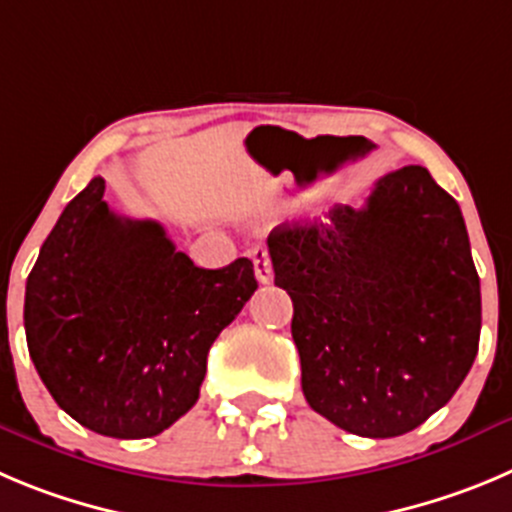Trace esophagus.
<instances>
[{
	"instance_id": "34e87169",
	"label": "esophagus",
	"mask_w": 512,
	"mask_h": 512,
	"mask_svg": "<svg viewBox=\"0 0 512 512\" xmlns=\"http://www.w3.org/2000/svg\"><path fill=\"white\" fill-rule=\"evenodd\" d=\"M250 260H252V267H255V275L260 283H270L272 280V262H270V252H267V247L257 245L250 250Z\"/></svg>"
}]
</instances>
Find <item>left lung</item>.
Returning a JSON list of instances; mask_svg holds the SVG:
<instances>
[{
  "instance_id": "8db88e82",
  "label": "left lung",
  "mask_w": 512,
  "mask_h": 512,
  "mask_svg": "<svg viewBox=\"0 0 512 512\" xmlns=\"http://www.w3.org/2000/svg\"><path fill=\"white\" fill-rule=\"evenodd\" d=\"M310 409L399 437L455 396L480 343V278L455 199L424 166L381 176L361 209L272 229Z\"/></svg>"
}]
</instances>
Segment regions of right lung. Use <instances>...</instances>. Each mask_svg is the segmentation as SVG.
<instances>
[{
  "label": "right lung",
  "instance_id": "right-lung-1",
  "mask_svg": "<svg viewBox=\"0 0 512 512\" xmlns=\"http://www.w3.org/2000/svg\"><path fill=\"white\" fill-rule=\"evenodd\" d=\"M95 176L27 278L25 333L62 412L116 439L156 437L199 399L207 353L257 290L247 257L204 270L154 219H128Z\"/></svg>",
  "mask_w": 512,
  "mask_h": 512
}]
</instances>
